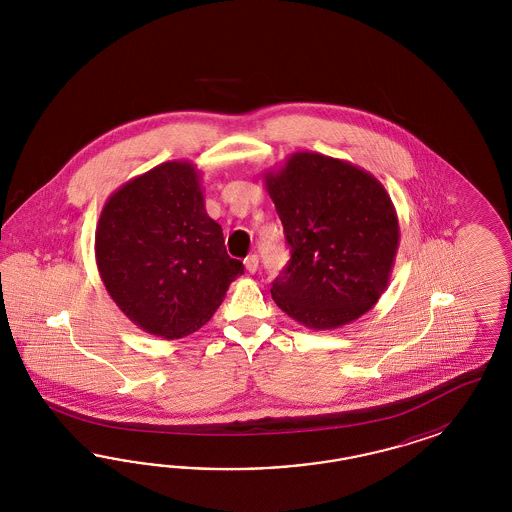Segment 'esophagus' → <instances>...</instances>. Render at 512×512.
Wrapping results in <instances>:
<instances>
[{"label": "esophagus", "instance_id": "obj_1", "mask_svg": "<svg viewBox=\"0 0 512 512\" xmlns=\"http://www.w3.org/2000/svg\"><path fill=\"white\" fill-rule=\"evenodd\" d=\"M244 266H246L249 274H255L259 270V257L257 255H249V257L244 259Z\"/></svg>", "mask_w": 512, "mask_h": 512}]
</instances>
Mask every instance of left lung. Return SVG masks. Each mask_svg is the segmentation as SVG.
Segmentation results:
<instances>
[{
	"mask_svg": "<svg viewBox=\"0 0 512 512\" xmlns=\"http://www.w3.org/2000/svg\"><path fill=\"white\" fill-rule=\"evenodd\" d=\"M264 186L283 223L291 261L272 283L281 311L313 330L353 323L387 289L400 225L370 172L313 152H296Z\"/></svg>",
	"mask_w": 512,
	"mask_h": 512,
	"instance_id": "1",
	"label": "left lung"
}]
</instances>
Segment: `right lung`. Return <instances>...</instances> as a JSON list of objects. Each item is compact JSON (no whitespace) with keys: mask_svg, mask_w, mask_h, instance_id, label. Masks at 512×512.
Returning <instances> with one entry per match:
<instances>
[{"mask_svg":"<svg viewBox=\"0 0 512 512\" xmlns=\"http://www.w3.org/2000/svg\"><path fill=\"white\" fill-rule=\"evenodd\" d=\"M95 261L110 298L148 334L178 340L210 321L244 264L206 214L201 176L167 161L114 191L95 231Z\"/></svg>","mask_w":512,"mask_h":512,"instance_id":"right-lung-1","label":"right lung"}]
</instances>
